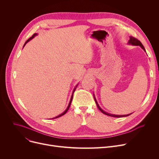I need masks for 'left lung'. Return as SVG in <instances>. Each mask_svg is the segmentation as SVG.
<instances>
[{
    "mask_svg": "<svg viewBox=\"0 0 159 159\" xmlns=\"http://www.w3.org/2000/svg\"><path fill=\"white\" fill-rule=\"evenodd\" d=\"M128 44L133 45V46H140V48H141L142 49H143L144 50V52H146V49H145L144 46L143 45V44H142L138 39H135V38H134V37H129V41H128ZM94 99H95V103H96V104H97L98 108L99 109V110L101 111L102 113H104V114H105V115H106L110 116H113V117L119 118V117H124V116H129V115H130L131 114V113H129V114H128V115H114V114H111V113H107V112L104 111L102 109V108H101V107H100V106L98 105V102H97V100H96V98H95V95H94Z\"/></svg>",
    "mask_w": 159,
    "mask_h": 159,
    "instance_id": "left-lung-1",
    "label": "left lung"
}]
</instances>
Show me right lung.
Segmentation results:
<instances>
[{
  "label": "right lung",
  "mask_w": 159,
  "mask_h": 159,
  "mask_svg": "<svg viewBox=\"0 0 159 159\" xmlns=\"http://www.w3.org/2000/svg\"><path fill=\"white\" fill-rule=\"evenodd\" d=\"M38 34H37V33H34V34H33V36L31 37H30L28 40H26V43H25V44H24V46H23V48L25 46V45H26L28 43V42L29 41H30L32 39H33V38H34L36 35H37ZM78 84H77V85H76V86H75V88L73 89V93H72V95H71V98H70V102H69V104H68V107H67V108H66V110L63 112V113H62L61 115H58V116H55V117H54V118H52V119H56V118H58V117H60V116H62V115H64L65 113H66V112L67 111H68V110H69V108H70V105H71V101H72V99H73V93L75 92V89H76V88H77V86H78Z\"/></svg>",
  "instance_id": "1"
}]
</instances>
